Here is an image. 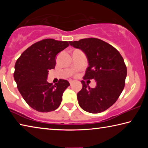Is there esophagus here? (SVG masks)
<instances>
[{"label": "esophagus", "mask_w": 148, "mask_h": 148, "mask_svg": "<svg viewBox=\"0 0 148 148\" xmlns=\"http://www.w3.org/2000/svg\"><path fill=\"white\" fill-rule=\"evenodd\" d=\"M70 84H73L74 83V80H72V79H71V80H70Z\"/></svg>", "instance_id": "1"}]
</instances>
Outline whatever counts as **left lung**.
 <instances>
[{
  "mask_svg": "<svg viewBox=\"0 0 148 148\" xmlns=\"http://www.w3.org/2000/svg\"><path fill=\"white\" fill-rule=\"evenodd\" d=\"M75 48L83 51L89 66L84 79H94L95 88H91L84 80L82 89L77 94L79 106L92 114L101 113L112 106L124 89L127 67L119 52L111 45L95 38L69 42Z\"/></svg>",
  "mask_w": 148,
  "mask_h": 148,
  "instance_id": "8db88e82",
  "label": "left lung"
}]
</instances>
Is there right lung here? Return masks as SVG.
Instances as JSON below:
<instances>
[{
  "label": "right lung",
  "instance_id": "add662e5",
  "mask_svg": "<svg viewBox=\"0 0 148 148\" xmlns=\"http://www.w3.org/2000/svg\"><path fill=\"white\" fill-rule=\"evenodd\" d=\"M69 46L67 41L47 38L37 42L21 55L15 64L14 77L20 94L30 106L40 112L54 111L70 86L60 79L53 85L47 82L49 70L56 64V56Z\"/></svg>",
  "mask_w": 148,
  "mask_h": 148
}]
</instances>
